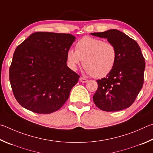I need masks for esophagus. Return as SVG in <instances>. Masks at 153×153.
<instances>
[{
	"instance_id": "esophagus-1",
	"label": "esophagus",
	"mask_w": 153,
	"mask_h": 153,
	"mask_svg": "<svg viewBox=\"0 0 153 153\" xmlns=\"http://www.w3.org/2000/svg\"><path fill=\"white\" fill-rule=\"evenodd\" d=\"M80 81L82 82H87L88 81V80L83 78V77H81V78H80Z\"/></svg>"
}]
</instances>
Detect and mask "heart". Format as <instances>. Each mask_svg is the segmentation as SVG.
<instances>
[{"instance_id":"1","label":"heart","mask_w":153,"mask_h":153,"mask_svg":"<svg viewBox=\"0 0 153 153\" xmlns=\"http://www.w3.org/2000/svg\"><path fill=\"white\" fill-rule=\"evenodd\" d=\"M66 60L72 71H76L83 60L82 65L87 73L95 78H103L114 68L117 50L110 42L86 36L76 43L75 51H68Z\"/></svg>"}]
</instances>
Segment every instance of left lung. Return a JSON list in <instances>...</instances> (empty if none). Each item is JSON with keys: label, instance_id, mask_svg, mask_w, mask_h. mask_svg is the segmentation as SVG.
Segmentation results:
<instances>
[{"label": "left lung", "instance_id": "left-lung-1", "mask_svg": "<svg viewBox=\"0 0 153 153\" xmlns=\"http://www.w3.org/2000/svg\"><path fill=\"white\" fill-rule=\"evenodd\" d=\"M108 39L117 50V60L106 77L97 80L98 88L93 97L98 108L116 111L129 108L134 102L144 83L145 60L134 39L117 29L91 33Z\"/></svg>", "mask_w": 153, "mask_h": 153}]
</instances>
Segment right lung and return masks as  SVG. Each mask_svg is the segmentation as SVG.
Returning a JSON list of instances; mask_svg holds the SVG:
<instances>
[{"label": "right lung", "instance_id": "obj_1", "mask_svg": "<svg viewBox=\"0 0 153 153\" xmlns=\"http://www.w3.org/2000/svg\"><path fill=\"white\" fill-rule=\"evenodd\" d=\"M74 41L69 33L36 32L18 45L9 80L21 106L44 114L62 107L80 77L66 65L67 52Z\"/></svg>", "mask_w": 153, "mask_h": 153}]
</instances>
